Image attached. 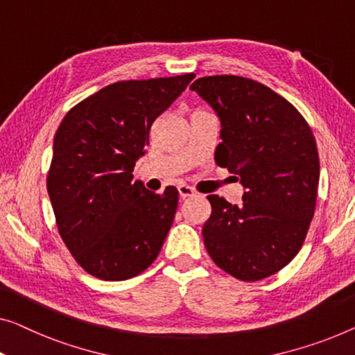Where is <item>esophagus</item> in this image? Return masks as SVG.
<instances>
[{
  "instance_id": "1",
  "label": "esophagus",
  "mask_w": 355,
  "mask_h": 355,
  "mask_svg": "<svg viewBox=\"0 0 355 355\" xmlns=\"http://www.w3.org/2000/svg\"><path fill=\"white\" fill-rule=\"evenodd\" d=\"M178 194L182 199H187V198H193V196H196V191L193 188L187 187V184H182V187H178Z\"/></svg>"
}]
</instances>
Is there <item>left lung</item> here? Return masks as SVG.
Here are the masks:
<instances>
[{
  "label": "left lung",
  "mask_w": 355,
  "mask_h": 355,
  "mask_svg": "<svg viewBox=\"0 0 355 355\" xmlns=\"http://www.w3.org/2000/svg\"><path fill=\"white\" fill-rule=\"evenodd\" d=\"M218 114L215 162L241 178V205L209 196L204 244L216 266L253 282L293 260L314 216L319 153L309 124L288 100L253 79L220 75L189 86Z\"/></svg>",
  "instance_id": "1"
}]
</instances>
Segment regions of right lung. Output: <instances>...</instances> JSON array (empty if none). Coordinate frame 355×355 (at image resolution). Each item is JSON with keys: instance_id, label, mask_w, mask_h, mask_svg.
I'll list each match as a JSON object with an SVG mask.
<instances>
[{"instance_id": "right-lung-1", "label": "right lung", "mask_w": 355, "mask_h": 355, "mask_svg": "<svg viewBox=\"0 0 355 355\" xmlns=\"http://www.w3.org/2000/svg\"><path fill=\"white\" fill-rule=\"evenodd\" d=\"M194 76L110 84L75 105L57 129L47 193L62 241L91 276L135 277L159 255L178 191L153 193L132 182V172L153 123Z\"/></svg>"}]
</instances>
